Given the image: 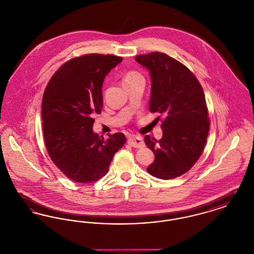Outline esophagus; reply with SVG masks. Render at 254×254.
I'll use <instances>...</instances> for the list:
<instances>
[{
  "mask_svg": "<svg viewBox=\"0 0 254 254\" xmlns=\"http://www.w3.org/2000/svg\"><path fill=\"white\" fill-rule=\"evenodd\" d=\"M127 143L131 145V146H133V147H137V148L143 147V146L145 145V143H144L143 139H142L141 137H137V136L130 137V138L127 140Z\"/></svg>",
  "mask_w": 254,
  "mask_h": 254,
  "instance_id": "esophagus-1",
  "label": "esophagus"
}]
</instances>
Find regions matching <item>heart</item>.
<instances>
[{
	"mask_svg": "<svg viewBox=\"0 0 254 254\" xmlns=\"http://www.w3.org/2000/svg\"><path fill=\"white\" fill-rule=\"evenodd\" d=\"M141 75L139 74L138 72H136V71H129V72L127 73L126 74V76H125V78H124V81H126V80H131V79H134V78H136V77H140Z\"/></svg>",
	"mask_w": 254,
	"mask_h": 254,
	"instance_id": "obj_1",
	"label": "heart"
}]
</instances>
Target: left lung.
<instances>
[{"label":"left lung","instance_id":"1","mask_svg":"<svg viewBox=\"0 0 254 254\" xmlns=\"http://www.w3.org/2000/svg\"><path fill=\"white\" fill-rule=\"evenodd\" d=\"M135 60L151 76L149 110L163 118L162 139L145 137L155 155L146 170L163 180L179 177L193 167L206 142L209 118L203 87L185 64L165 53L137 55Z\"/></svg>","mask_w":254,"mask_h":254}]
</instances>
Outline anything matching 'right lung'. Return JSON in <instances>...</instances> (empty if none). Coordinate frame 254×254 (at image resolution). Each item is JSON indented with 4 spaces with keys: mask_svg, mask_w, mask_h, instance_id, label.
<instances>
[{
    "mask_svg": "<svg viewBox=\"0 0 254 254\" xmlns=\"http://www.w3.org/2000/svg\"><path fill=\"white\" fill-rule=\"evenodd\" d=\"M123 58L85 54L65 62L53 74L42 102L43 133L49 157L70 180L98 181L109 171L114 154L126 144L121 132L109 139L92 130L103 109L105 76Z\"/></svg>",
    "mask_w": 254,
    "mask_h": 254,
    "instance_id": "add662e5",
    "label": "right lung"
}]
</instances>
